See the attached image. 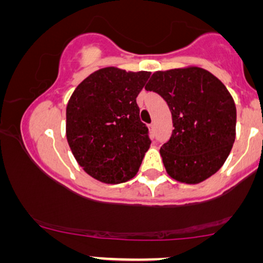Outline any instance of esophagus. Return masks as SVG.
I'll use <instances>...</instances> for the list:
<instances>
[{
	"mask_svg": "<svg viewBox=\"0 0 263 263\" xmlns=\"http://www.w3.org/2000/svg\"><path fill=\"white\" fill-rule=\"evenodd\" d=\"M149 131H150V133H151V136H153V133H154V131H155L154 124H150V125H149Z\"/></svg>",
	"mask_w": 263,
	"mask_h": 263,
	"instance_id": "34e87169",
	"label": "esophagus"
}]
</instances>
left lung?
<instances>
[{
	"mask_svg": "<svg viewBox=\"0 0 263 263\" xmlns=\"http://www.w3.org/2000/svg\"><path fill=\"white\" fill-rule=\"evenodd\" d=\"M168 103L174 130L160 154L173 179L199 183L220 169L236 137V106L227 87L205 69L153 73L145 86Z\"/></svg>",
	"mask_w": 263,
	"mask_h": 263,
	"instance_id": "8db88e82",
	"label": "left lung"
}]
</instances>
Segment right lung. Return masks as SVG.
Instances as JSON below:
<instances>
[{
	"label": "right lung",
	"instance_id": "obj_1",
	"mask_svg": "<svg viewBox=\"0 0 263 263\" xmlns=\"http://www.w3.org/2000/svg\"><path fill=\"white\" fill-rule=\"evenodd\" d=\"M149 71L108 66L81 82L66 106V139L77 163L105 183H121L138 172L151 140L136 98Z\"/></svg>",
	"mask_w": 263,
	"mask_h": 263
}]
</instances>
